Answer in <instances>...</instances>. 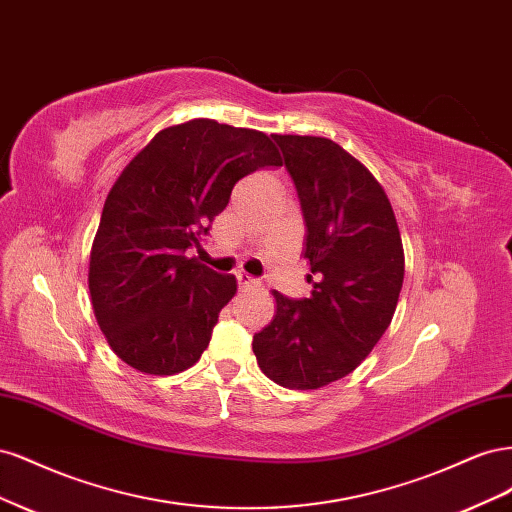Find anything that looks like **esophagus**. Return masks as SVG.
Returning a JSON list of instances; mask_svg holds the SVG:
<instances>
[{
  "instance_id": "esophagus-1",
  "label": "esophagus",
  "mask_w": 512,
  "mask_h": 512,
  "mask_svg": "<svg viewBox=\"0 0 512 512\" xmlns=\"http://www.w3.org/2000/svg\"><path fill=\"white\" fill-rule=\"evenodd\" d=\"M237 284H239V288L243 290V288H252V286H258V282L256 280H252V277L250 275H247V273H237Z\"/></svg>"
}]
</instances>
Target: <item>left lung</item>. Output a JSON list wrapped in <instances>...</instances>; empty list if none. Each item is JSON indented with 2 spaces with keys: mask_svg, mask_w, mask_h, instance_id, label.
Listing matches in <instances>:
<instances>
[{
  "mask_svg": "<svg viewBox=\"0 0 512 512\" xmlns=\"http://www.w3.org/2000/svg\"><path fill=\"white\" fill-rule=\"evenodd\" d=\"M299 194L307 299L273 290L275 316L254 335L262 374L284 389H320L348 376L389 329L404 284V245L382 185L322 136L271 134Z\"/></svg>",
  "mask_w": 512,
  "mask_h": 512,
  "instance_id": "left-lung-1",
  "label": "left lung"
}]
</instances>
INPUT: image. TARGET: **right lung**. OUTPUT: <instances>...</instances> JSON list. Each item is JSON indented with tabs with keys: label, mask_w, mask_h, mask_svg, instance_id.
I'll use <instances>...</instances> for the list:
<instances>
[{
	"label": "right lung",
	"mask_w": 512,
	"mask_h": 512,
	"mask_svg": "<svg viewBox=\"0 0 512 512\" xmlns=\"http://www.w3.org/2000/svg\"><path fill=\"white\" fill-rule=\"evenodd\" d=\"M282 166L265 132L192 119L160 130L106 196L89 256V292L108 346L151 376H173L205 352L235 275L188 258L235 183Z\"/></svg>",
	"instance_id": "obj_1"
}]
</instances>
